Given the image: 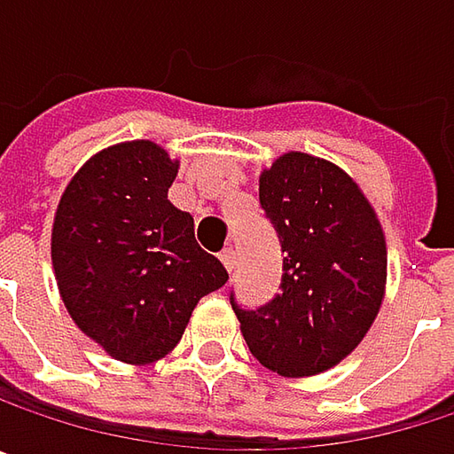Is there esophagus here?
Returning <instances> with one entry per match:
<instances>
[{
  "mask_svg": "<svg viewBox=\"0 0 454 454\" xmlns=\"http://www.w3.org/2000/svg\"><path fill=\"white\" fill-rule=\"evenodd\" d=\"M221 262H223V268H226L228 273L236 268V249H233V247H228V249L221 252Z\"/></svg>",
  "mask_w": 454,
  "mask_h": 454,
  "instance_id": "1",
  "label": "esophagus"
}]
</instances>
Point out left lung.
<instances>
[{
  "mask_svg": "<svg viewBox=\"0 0 454 454\" xmlns=\"http://www.w3.org/2000/svg\"><path fill=\"white\" fill-rule=\"evenodd\" d=\"M260 205L281 241V286L257 310H244L233 294L231 308L265 368L289 379L316 376L341 363L379 316L384 231L357 184L305 152H286L262 170Z\"/></svg>",
  "mask_w": 454,
  "mask_h": 454,
  "instance_id": "obj_1",
  "label": "left lung"
}]
</instances>
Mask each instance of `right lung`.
Instances as JSON below:
<instances>
[{"instance_id":"obj_1","label":"right lung","mask_w":454,"mask_h":454,"mask_svg":"<svg viewBox=\"0 0 454 454\" xmlns=\"http://www.w3.org/2000/svg\"><path fill=\"white\" fill-rule=\"evenodd\" d=\"M178 162L154 141L97 152L67 184L51 226V265L75 325L110 357L146 365L184 336L197 302L228 281L170 205Z\"/></svg>"}]
</instances>
